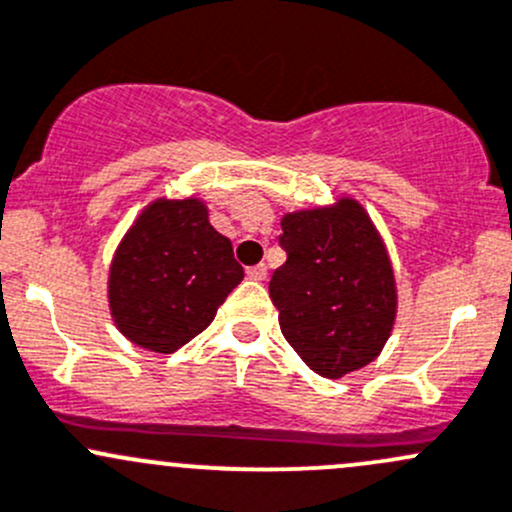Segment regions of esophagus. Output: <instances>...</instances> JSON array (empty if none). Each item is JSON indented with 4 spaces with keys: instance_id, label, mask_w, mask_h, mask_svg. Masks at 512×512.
Returning a JSON list of instances; mask_svg holds the SVG:
<instances>
[{
    "instance_id": "34e87169",
    "label": "esophagus",
    "mask_w": 512,
    "mask_h": 512,
    "mask_svg": "<svg viewBox=\"0 0 512 512\" xmlns=\"http://www.w3.org/2000/svg\"><path fill=\"white\" fill-rule=\"evenodd\" d=\"M247 277L255 279V282H262L267 277V265H255V267H247Z\"/></svg>"
}]
</instances>
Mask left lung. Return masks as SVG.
<instances>
[{"label": "left lung", "mask_w": 512, "mask_h": 512, "mask_svg": "<svg viewBox=\"0 0 512 512\" xmlns=\"http://www.w3.org/2000/svg\"><path fill=\"white\" fill-rule=\"evenodd\" d=\"M270 297L289 346L314 373L341 378L383 351L395 324V277L368 213L343 198L331 208L289 213Z\"/></svg>", "instance_id": "8db88e82"}]
</instances>
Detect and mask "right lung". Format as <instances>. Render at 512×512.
I'll use <instances>...</instances> for the list:
<instances>
[{
    "label": "right lung",
    "instance_id": "right-lung-1",
    "mask_svg": "<svg viewBox=\"0 0 512 512\" xmlns=\"http://www.w3.org/2000/svg\"><path fill=\"white\" fill-rule=\"evenodd\" d=\"M240 282L233 245L208 223L201 201H157L117 247L110 309L129 341L174 353L211 324Z\"/></svg>",
    "mask_w": 512,
    "mask_h": 512
}]
</instances>
